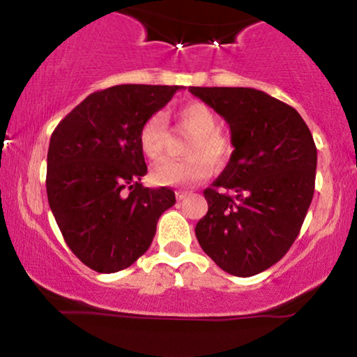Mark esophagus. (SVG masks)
<instances>
[{
  "label": "esophagus",
  "instance_id": "obj_1",
  "mask_svg": "<svg viewBox=\"0 0 357 357\" xmlns=\"http://www.w3.org/2000/svg\"><path fill=\"white\" fill-rule=\"evenodd\" d=\"M188 195H190V192H188V191H176V198H178L179 202H181V199L186 198Z\"/></svg>",
  "mask_w": 357,
  "mask_h": 357
}]
</instances>
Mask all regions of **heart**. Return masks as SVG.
<instances>
[{
	"label": "heart",
	"mask_w": 357,
	"mask_h": 357,
	"mask_svg": "<svg viewBox=\"0 0 357 357\" xmlns=\"http://www.w3.org/2000/svg\"><path fill=\"white\" fill-rule=\"evenodd\" d=\"M178 122L192 134L181 161H165L153 169V179L166 186H192L210 174L211 166L220 167L231 154V142L218 130V117L206 104L191 102L178 110ZM166 119L154 114L139 130V146L149 161H161L166 151Z\"/></svg>",
	"instance_id": "obj_1"
}]
</instances>
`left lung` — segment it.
<instances>
[{
	"instance_id": "obj_1",
	"label": "left lung",
	"mask_w": 357,
	"mask_h": 357,
	"mask_svg": "<svg viewBox=\"0 0 357 357\" xmlns=\"http://www.w3.org/2000/svg\"><path fill=\"white\" fill-rule=\"evenodd\" d=\"M230 126L235 147L204 190L195 233L225 272L252 277L289 252L314 196L317 149L301 114L248 87H190Z\"/></svg>"
}]
</instances>
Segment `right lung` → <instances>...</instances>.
Wrapping results in <instances>:
<instances>
[{
  "label": "right lung",
  "instance_id": "add662e5",
  "mask_svg": "<svg viewBox=\"0 0 357 357\" xmlns=\"http://www.w3.org/2000/svg\"><path fill=\"white\" fill-rule=\"evenodd\" d=\"M179 89L114 85L90 93L53 130L48 204L68 247L96 272H119L144 255L159 216L176 203L169 188L141 184L139 130Z\"/></svg>",
  "mask_w": 357,
  "mask_h": 357
}]
</instances>
